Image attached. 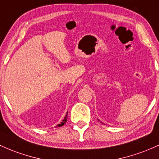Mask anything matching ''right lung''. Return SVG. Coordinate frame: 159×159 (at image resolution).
Segmentation results:
<instances>
[{
  "label": "right lung",
  "instance_id": "right-lung-1",
  "mask_svg": "<svg viewBox=\"0 0 159 159\" xmlns=\"http://www.w3.org/2000/svg\"><path fill=\"white\" fill-rule=\"evenodd\" d=\"M68 112L67 113H66V117H65V118H64V119L63 120H62V122H61V123L60 124H59V125H57V127H61V126H63V125H64V124H66V121H67V118H68Z\"/></svg>",
  "mask_w": 159,
  "mask_h": 159
}]
</instances>
